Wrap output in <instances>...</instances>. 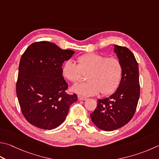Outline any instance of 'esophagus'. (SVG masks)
I'll list each match as a JSON object with an SVG mask.
<instances>
[{"mask_svg": "<svg viewBox=\"0 0 159 159\" xmlns=\"http://www.w3.org/2000/svg\"><path fill=\"white\" fill-rule=\"evenodd\" d=\"M78 99H79V100H80V101H85V100H87V98L83 97L82 96H80V95H79V96H78Z\"/></svg>", "mask_w": 159, "mask_h": 159, "instance_id": "obj_1", "label": "esophagus"}]
</instances>
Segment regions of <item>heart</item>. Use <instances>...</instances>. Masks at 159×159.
I'll use <instances>...</instances> for the list:
<instances>
[{
  "label": "heart",
  "mask_w": 159,
  "mask_h": 159,
  "mask_svg": "<svg viewBox=\"0 0 159 159\" xmlns=\"http://www.w3.org/2000/svg\"><path fill=\"white\" fill-rule=\"evenodd\" d=\"M77 63L69 60L62 67L63 77L72 83L83 80L82 74H86L88 81L74 85L71 88L73 92L83 96L97 94L99 92L107 95L113 93L119 87L123 67L117 57L89 53L78 57Z\"/></svg>",
  "instance_id": "1"
}]
</instances>
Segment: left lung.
<instances>
[{"mask_svg":"<svg viewBox=\"0 0 159 159\" xmlns=\"http://www.w3.org/2000/svg\"><path fill=\"white\" fill-rule=\"evenodd\" d=\"M114 47L122 65V80L113 94L97 100V108L90 114L95 126L106 131L122 127L132 119L140 97L139 71L134 53L125 47Z\"/></svg>","mask_w":159,"mask_h":159,"instance_id":"8db88e82","label":"left lung"}]
</instances>
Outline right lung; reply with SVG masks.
<instances>
[{"mask_svg":"<svg viewBox=\"0 0 159 159\" xmlns=\"http://www.w3.org/2000/svg\"><path fill=\"white\" fill-rule=\"evenodd\" d=\"M74 53L46 41L33 43L23 53L16 96L22 114L32 125L48 130L57 127L77 101L76 94L66 92L68 84L62 74L63 62Z\"/></svg>","mask_w":159,"mask_h":159,"instance_id":"right-lung-1","label":"right lung"}]
</instances>
